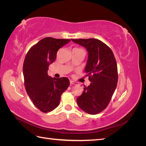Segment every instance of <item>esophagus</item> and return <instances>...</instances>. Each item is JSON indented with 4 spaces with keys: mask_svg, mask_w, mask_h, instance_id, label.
I'll list each match as a JSON object with an SVG mask.
<instances>
[{
    "mask_svg": "<svg viewBox=\"0 0 146 146\" xmlns=\"http://www.w3.org/2000/svg\"><path fill=\"white\" fill-rule=\"evenodd\" d=\"M70 83L72 84V85H78V82H74L73 80H70Z\"/></svg>",
    "mask_w": 146,
    "mask_h": 146,
    "instance_id": "34e87169",
    "label": "esophagus"
}]
</instances>
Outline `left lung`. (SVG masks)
<instances>
[{"instance_id":"left-lung-1","label":"left lung","mask_w":146,"mask_h":146,"mask_svg":"<svg viewBox=\"0 0 146 146\" xmlns=\"http://www.w3.org/2000/svg\"><path fill=\"white\" fill-rule=\"evenodd\" d=\"M71 39L85 47L88 54L85 71L91 83L84 86L83 93L77 99L78 106L88 114H98L107 108L117 86L115 57L111 48L98 39Z\"/></svg>"}]
</instances>
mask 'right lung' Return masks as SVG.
I'll return each instance as SVG.
<instances>
[{"label":"right lung","mask_w":146,"mask_h":146,"mask_svg":"<svg viewBox=\"0 0 146 146\" xmlns=\"http://www.w3.org/2000/svg\"><path fill=\"white\" fill-rule=\"evenodd\" d=\"M70 39L47 37L30 48L25 57L23 74L26 91L33 104L43 113L50 112L60 104L61 96L68 89L67 77L48 76L49 64L55 61L59 48Z\"/></svg>","instance_id":"obj_1"}]
</instances>
